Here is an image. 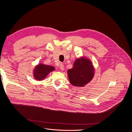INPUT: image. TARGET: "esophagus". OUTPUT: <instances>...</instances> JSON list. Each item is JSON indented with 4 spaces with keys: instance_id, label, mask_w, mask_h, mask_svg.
Here are the masks:
<instances>
[{
    "instance_id": "obj_1",
    "label": "esophagus",
    "mask_w": 132,
    "mask_h": 132,
    "mask_svg": "<svg viewBox=\"0 0 132 132\" xmlns=\"http://www.w3.org/2000/svg\"><path fill=\"white\" fill-rule=\"evenodd\" d=\"M59 68H60V69H61V70H63V69H64V65L63 64H60Z\"/></svg>"
}]
</instances>
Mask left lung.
<instances>
[{"instance_id":"obj_1","label":"left lung","mask_w":132,"mask_h":132,"mask_svg":"<svg viewBox=\"0 0 132 132\" xmlns=\"http://www.w3.org/2000/svg\"><path fill=\"white\" fill-rule=\"evenodd\" d=\"M70 82L75 86H84L90 82L94 75L91 62L85 58L77 59L73 67L68 70Z\"/></svg>"}]
</instances>
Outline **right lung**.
<instances>
[{
  "instance_id": "add662e5",
  "label": "right lung",
  "mask_w": 132,
  "mask_h": 132,
  "mask_svg": "<svg viewBox=\"0 0 132 132\" xmlns=\"http://www.w3.org/2000/svg\"><path fill=\"white\" fill-rule=\"evenodd\" d=\"M54 69V68L52 66L40 64L37 65L34 69V78L37 80H42L46 77L48 74Z\"/></svg>"
}]
</instances>
